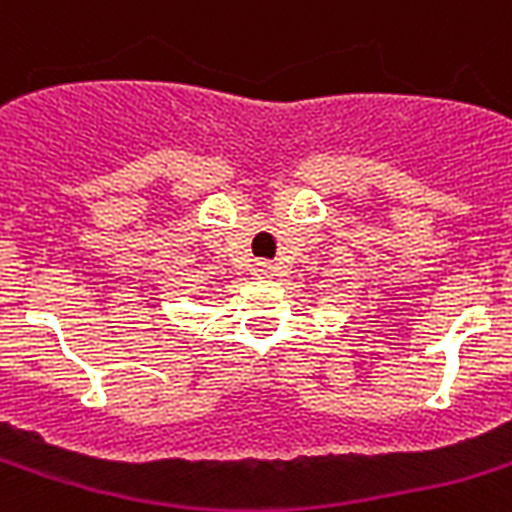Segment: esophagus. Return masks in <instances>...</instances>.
<instances>
[{
	"mask_svg": "<svg viewBox=\"0 0 512 512\" xmlns=\"http://www.w3.org/2000/svg\"><path fill=\"white\" fill-rule=\"evenodd\" d=\"M275 275V267L272 264H267V261H261V264H256L253 267V277H259V280H267V277Z\"/></svg>",
	"mask_w": 512,
	"mask_h": 512,
	"instance_id": "34e87169",
	"label": "esophagus"
}]
</instances>
